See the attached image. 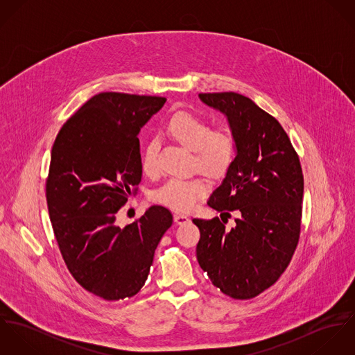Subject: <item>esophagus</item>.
Listing matches in <instances>:
<instances>
[{"instance_id":"1","label":"esophagus","mask_w":355,"mask_h":355,"mask_svg":"<svg viewBox=\"0 0 355 355\" xmlns=\"http://www.w3.org/2000/svg\"><path fill=\"white\" fill-rule=\"evenodd\" d=\"M173 220H175L176 224L182 225V224H186L190 218H189L187 216H184V214H175V216H173Z\"/></svg>"}]
</instances>
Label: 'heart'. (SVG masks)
Masks as SVG:
<instances>
[{
  "label": "heart",
  "mask_w": 355,
  "mask_h": 355,
  "mask_svg": "<svg viewBox=\"0 0 355 355\" xmlns=\"http://www.w3.org/2000/svg\"><path fill=\"white\" fill-rule=\"evenodd\" d=\"M169 134L183 146L194 152V166L205 173L218 178L232 165L235 141L228 131L214 130L202 119L187 112H179L168 121ZM142 168L149 176L159 171L158 144L149 141L142 153ZM209 193V184L201 176L171 178L158 187L153 200L176 211L191 210Z\"/></svg>",
  "instance_id": "1"
}]
</instances>
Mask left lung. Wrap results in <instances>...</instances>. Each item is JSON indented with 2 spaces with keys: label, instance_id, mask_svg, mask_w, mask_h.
<instances>
[{
  "label": "left lung",
  "instance_id": "obj_1",
  "mask_svg": "<svg viewBox=\"0 0 355 355\" xmlns=\"http://www.w3.org/2000/svg\"><path fill=\"white\" fill-rule=\"evenodd\" d=\"M223 112L236 157L207 205L220 217L193 218L200 228L197 259L221 293L252 300L273 286L288 266L301 234L304 173L282 124L238 93H201ZM236 227L227 230L230 211Z\"/></svg>",
  "mask_w": 355,
  "mask_h": 355
}]
</instances>
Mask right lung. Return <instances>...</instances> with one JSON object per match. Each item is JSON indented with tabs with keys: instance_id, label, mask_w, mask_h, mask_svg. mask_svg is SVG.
I'll return each mask as SVG.
<instances>
[{
	"instance_id": "obj_1",
	"label": "right lung",
	"mask_w": 355,
	"mask_h": 355,
	"mask_svg": "<svg viewBox=\"0 0 355 355\" xmlns=\"http://www.w3.org/2000/svg\"><path fill=\"white\" fill-rule=\"evenodd\" d=\"M165 101L100 93L64 123L51 148L46 202L58 249L73 279L105 301L139 293L173 221L154 205L124 228L116 223L142 179L138 134Z\"/></svg>"
}]
</instances>
